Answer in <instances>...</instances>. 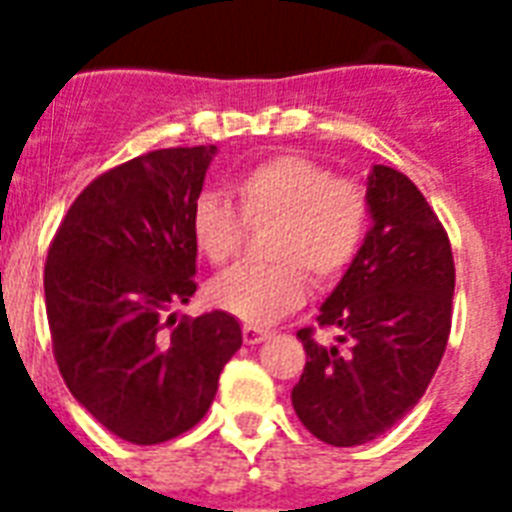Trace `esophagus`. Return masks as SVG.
<instances>
[{
    "instance_id": "1",
    "label": "esophagus",
    "mask_w": 512,
    "mask_h": 512,
    "mask_svg": "<svg viewBox=\"0 0 512 512\" xmlns=\"http://www.w3.org/2000/svg\"><path fill=\"white\" fill-rule=\"evenodd\" d=\"M263 340H268V329L244 327V342H247V345H260Z\"/></svg>"
}]
</instances>
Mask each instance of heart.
<instances>
[{"instance_id":"obj_1","label":"heart","mask_w":512,"mask_h":512,"mask_svg":"<svg viewBox=\"0 0 512 512\" xmlns=\"http://www.w3.org/2000/svg\"><path fill=\"white\" fill-rule=\"evenodd\" d=\"M241 214L215 193L193 204V241L209 263L225 265L241 252L247 223L276 225L268 244L273 265L233 268L209 287L220 311L268 327L305 300L313 284L335 281L356 255L366 228L364 188L305 156L281 154L255 164L236 183Z\"/></svg>"}]
</instances>
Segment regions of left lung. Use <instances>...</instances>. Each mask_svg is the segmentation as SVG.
Segmentation results:
<instances>
[{
  "label": "left lung",
  "instance_id": "left-lung-1",
  "mask_svg": "<svg viewBox=\"0 0 512 512\" xmlns=\"http://www.w3.org/2000/svg\"><path fill=\"white\" fill-rule=\"evenodd\" d=\"M372 228L327 303L332 345L300 329L305 369L292 406L313 436L358 446L417 406L452 329L454 260L444 225L404 172L374 164L366 177Z\"/></svg>",
  "mask_w": 512,
  "mask_h": 512
}]
</instances>
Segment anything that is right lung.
<instances>
[{"label": "right lung", "instance_id": "1", "mask_svg": "<svg viewBox=\"0 0 512 512\" xmlns=\"http://www.w3.org/2000/svg\"><path fill=\"white\" fill-rule=\"evenodd\" d=\"M217 146L162 148L92 180L44 265L55 361L71 396L138 446L191 430L241 348L225 311L177 321L196 292L193 204Z\"/></svg>", "mask_w": 512, "mask_h": 512}]
</instances>
